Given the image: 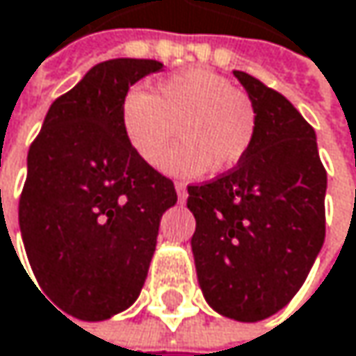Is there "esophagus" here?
<instances>
[{"mask_svg": "<svg viewBox=\"0 0 356 356\" xmlns=\"http://www.w3.org/2000/svg\"><path fill=\"white\" fill-rule=\"evenodd\" d=\"M176 193H178V199H180V203H184L186 201V184H182V182H176Z\"/></svg>", "mask_w": 356, "mask_h": 356, "instance_id": "34e87169", "label": "esophagus"}]
</instances>
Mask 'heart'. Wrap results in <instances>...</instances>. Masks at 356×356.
<instances>
[{"label": "heart", "instance_id": "heart-1", "mask_svg": "<svg viewBox=\"0 0 356 356\" xmlns=\"http://www.w3.org/2000/svg\"><path fill=\"white\" fill-rule=\"evenodd\" d=\"M174 124L182 145L161 163L174 176H203L234 170L257 134V109L249 95L203 68L161 79L155 95L132 87L120 103V128L128 147L149 165L165 155Z\"/></svg>", "mask_w": 356, "mask_h": 356}]
</instances>
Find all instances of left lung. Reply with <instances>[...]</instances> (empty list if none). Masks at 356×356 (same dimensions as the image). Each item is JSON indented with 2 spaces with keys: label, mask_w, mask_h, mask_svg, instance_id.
<instances>
[{
  "label": "left lung",
  "mask_w": 356,
  "mask_h": 356,
  "mask_svg": "<svg viewBox=\"0 0 356 356\" xmlns=\"http://www.w3.org/2000/svg\"><path fill=\"white\" fill-rule=\"evenodd\" d=\"M234 76L257 109L255 140L234 170L188 186L186 207L207 305L253 323L292 300L323 247L327 174L298 109L255 76Z\"/></svg>",
  "instance_id": "obj_1"
}]
</instances>
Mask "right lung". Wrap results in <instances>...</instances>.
<instances>
[{
	"label": "right lung",
	"instance_id": "right-lung-1",
	"mask_svg": "<svg viewBox=\"0 0 356 356\" xmlns=\"http://www.w3.org/2000/svg\"><path fill=\"white\" fill-rule=\"evenodd\" d=\"M161 68L128 58L92 66L51 103L29 149L18 207L26 257L47 302L83 321L138 298L161 216L178 201L174 182L138 159L120 128L124 95Z\"/></svg>",
	"mask_w": 356,
	"mask_h": 356
}]
</instances>
